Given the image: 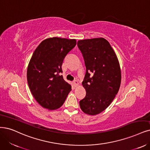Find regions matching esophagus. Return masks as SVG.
Masks as SVG:
<instances>
[{"label":"esophagus","mask_w":150,"mask_h":150,"mask_svg":"<svg viewBox=\"0 0 150 150\" xmlns=\"http://www.w3.org/2000/svg\"><path fill=\"white\" fill-rule=\"evenodd\" d=\"M74 85H75V86H77L79 85V81H77V80H74Z\"/></svg>","instance_id":"esophagus-1"}]
</instances>
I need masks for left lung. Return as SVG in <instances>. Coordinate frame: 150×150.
Wrapping results in <instances>:
<instances>
[{"instance_id":"8db88e82","label":"left lung","mask_w":150,"mask_h":150,"mask_svg":"<svg viewBox=\"0 0 150 150\" xmlns=\"http://www.w3.org/2000/svg\"><path fill=\"white\" fill-rule=\"evenodd\" d=\"M77 46L86 66L82 85L86 93L80 101V106L83 112L96 115L109 106L119 91V63L109 42L103 38L80 40Z\"/></svg>"}]
</instances>
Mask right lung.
<instances>
[{
    "label": "right lung",
    "mask_w": 150,
    "mask_h": 150,
    "mask_svg": "<svg viewBox=\"0 0 150 150\" xmlns=\"http://www.w3.org/2000/svg\"><path fill=\"white\" fill-rule=\"evenodd\" d=\"M75 45V40L51 38L42 41L33 52L27 80L33 97L42 107L60 108L71 91V85L60 73L65 57Z\"/></svg>",
    "instance_id": "1"
}]
</instances>
